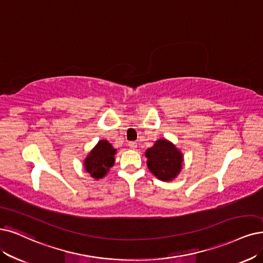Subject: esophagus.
<instances>
[{"label": "esophagus", "instance_id": "obj_1", "mask_svg": "<svg viewBox=\"0 0 263 263\" xmlns=\"http://www.w3.org/2000/svg\"><path fill=\"white\" fill-rule=\"evenodd\" d=\"M128 145H129V147L132 148V149H135V148L138 147V143L137 142H129Z\"/></svg>", "mask_w": 263, "mask_h": 263}]
</instances>
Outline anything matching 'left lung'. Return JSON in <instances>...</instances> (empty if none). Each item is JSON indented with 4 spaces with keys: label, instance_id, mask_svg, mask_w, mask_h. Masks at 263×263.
Listing matches in <instances>:
<instances>
[{
    "label": "left lung",
    "instance_id": "1",
    "mask_svg": "<svg viewBox=\"0 0 263 263\" xmlns=\"http://www.w3.org/2000/svg\"><path fill=\"white\" fill-rule=\"evenodd\" d=\"M147 167L161 181H172L182 169L183 155L174 145L164 139L156 141L145 153Z\"/></svg>",
    "mask_w": 263,
    "mask_h": 263
}]
</instances>
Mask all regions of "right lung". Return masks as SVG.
<instances>
[{
	"label": "right lung",
	"instance_id": "obj_1",
	"mask_svg": "<svg viewBox=\"0 0 263 263\" xmlns=\"http://www.w3.org/2000/svg\"><path fill=\"white\" fill-rule=\"evenodd\" d=\"M115 154L116 149L108 141H100L86 156L84 160V169L96 180L104 178L109 168L114 166Z\"/></svg>",
	"mask_w": 263,
	"mask_h": 263
}]
</instances>
